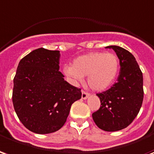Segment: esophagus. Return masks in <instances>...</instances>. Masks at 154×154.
Returning <instances> with one entry per match:
<instances>
[{
    "label": "esophagus",
    "instance_id": "1",
    "mask_svg": "<svg viewBox=\"0 0 154 154\" xmlns=\"http://www.w3.org/2000/svg\"><path fill=\"white\" fill-rule=\"evenodd\" d=\"M82 99H87L88 97H89V94L88 93H86L85 91L82 90Z\"/></svg>",
    "mask_w": 154,
    "mask_h": 154
}]
</instances>
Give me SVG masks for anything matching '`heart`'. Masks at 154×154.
Instances as JSON below:
<instances>
[{
	"label": "heart",
	"mask_w": 154,
	"mask_h": 154,
	"mask_svg": "<svg viewBox=\"0 0 154 154\" xmlns=\"http://www.w3.org/2000/svg\"><path fill=\"white\" fill-rule=\"evenodd\" d=\"M119 67L120 61L114 53L94 51L75 58L72 66L65 67L64 72L74 83L87 75L88 85L93 90L103 91L115 81Z\"/></svg>",
	"instance_id": "obj_1"
}]
</instances>
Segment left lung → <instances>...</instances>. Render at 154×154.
Instances as JSON below:
<instances>
[{"instance_id":"8db88e82","label":"left lung","mask_w":154,"mask_h":154,"mask_svg":"<svg viewBox=\"0 0 154 154\" xmlns=\"http://www.w3.org/2000/svg\"><path fill=\"white\" fill-rule=\"evenodd\" d=\"M106 48L115 51L121 68L117 82L97 94L101 106L92 116L100 129L112 132L127 127L140 112L143 99V74L130 51L115 45Z\"/></svg>"}]
</instances>
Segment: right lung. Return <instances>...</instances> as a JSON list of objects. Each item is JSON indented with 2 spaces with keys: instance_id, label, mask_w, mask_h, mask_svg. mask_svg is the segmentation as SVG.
Instances as JSON below:
<instances>
[{
  "instance_id": "obj_1",
  "label": "right lung",
  "mask_w": 154,
  "mask_h": 154,
  "mask_svg": "<svg viewBox=\"0 0 154 154\" xmlns=\"http://www.w3.org/2000/svg\"><path fill=\"white\" fill-rule=\"evenodd\" d=\"M59 51L36 49L20 60L14 79L13 105L20 121L36 134L62 127L71 105L81 98L80 88L59 71Z\"/></svg>"
}]
</instances>
